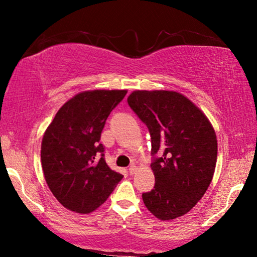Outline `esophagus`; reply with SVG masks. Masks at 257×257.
Listing matches in <instances>:
<instances>
[{"label":"esophagus","instance_id":"esophagus-1","mask_svg":"<svg viewBox=\"0 0 257 257\" xmlns=\"http://www.w3.org/2000/svg\"><path fill=\"white\" fill-rule=\"evenodd\" d=\"M136 171H137V166H136L135 164H132L131 166H130V168H128V173L132 175V174L136 173Z\"/></svg>","mask_w":257,"mask_h":257}]
</instances>
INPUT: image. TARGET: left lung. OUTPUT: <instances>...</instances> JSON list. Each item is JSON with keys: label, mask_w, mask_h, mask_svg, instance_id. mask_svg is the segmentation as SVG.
<instances>
[{"label": "left lung", "mask_w": 257, "mask_h": 257, "mask_svg": "<svg viewBox=\"0 0 257 257\" xmlns=\"http://www.w3.org/2000/svg\"><path fill=\"white\" fill-rule=\"evenodd\" d=\"M127 103L147 126L152 143L156 185L143 193L144 203L160 220L185 215L205 194L215 171L217 140L212 124L175 91H133Z\"/></svg>", "instance_id": "8db88e82"}]
</instances>
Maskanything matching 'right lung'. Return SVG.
Here are the masks:
<instances>
[{
    "label": "right lung",
    "mask_w": 257,
    "mask_h": 257,
    "mask_svg": "<svg viewBox=\"0 0 257 257\" xmlns=\"http://www.w3.org/2000/svg\"><path fill=\"white\" fill-rule=\"evenodd\" d=\"M126 90L84 91L66 101L41 146L45 181L65 208L89 214L106 201L122 174L112 171L99 143L105 121Z\"/></svg>",
    "instance_id": "1"
}]
</instances>
